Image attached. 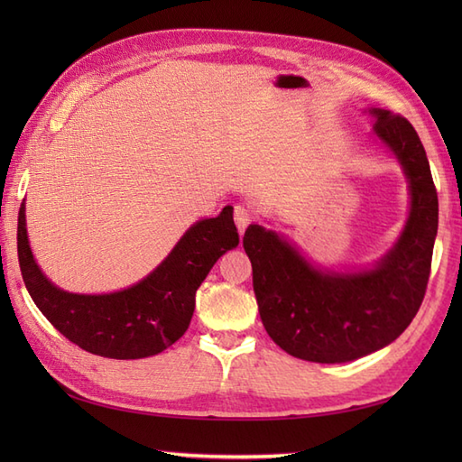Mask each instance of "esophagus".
<instances>
[{
	"label": "esophagus",
	"mask_w": 462,
	"mask_h": 462,
	"mask_svg": "<svg viewBox=\"0 0 462 462\" xmlns=\"http://www.w3.org/2000/svg\"><path fill=\"white\" fill-rule=\"evenodd\" d=\"M252 218H254V214H252L248 206H244V204L234 206V220H236L240 234L248 228V224L252 222Z\"/></svg>",
	"instance_id": "obj_1"
}]
</instances>
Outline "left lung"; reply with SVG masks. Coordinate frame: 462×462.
Wrapping results in <instances>:
<instances>
[{
	"label": "left lung",
	"mask_w": 462,
	"mask_h": 462,
	"mask_svg": "<svg viewBox=\"0 0 462 462\" xmlns=\"http://www.w3.org/2000/svg\"><path fill=\"white\" fill-rule=\"evenodd\" d=\"M375 133L409 179L411 214L397 246L375 268L329 273L311 268L276 232L252 224L244 250L263 328L293 357L346 363L389 346L423 303L439 226L427 152L405 116L373 109Z\"/></svg>",
	"instance_id": "left-lung-1"
}]
</instances>
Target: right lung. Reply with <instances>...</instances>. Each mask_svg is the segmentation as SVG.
<instances>
[{"instance_id": "1", "label": "right lung", "mask_w": 462, "mask_h": 462, "mask_svg": "<svg viewBox=\"0 0 462 462\" xmlns=\"http://www.w3.org/2000/svg\"><path fill=\"white\" fill-rule=\"evenodd\" d=\"M232 206L196 222L151 276L136 286L79 296L55 288L37 268L25 230V206L17 218V258L25 288L51 326L93 356L141 359L171 347L189 329L196 290L222 254L238 246Z\"/></svg>"}]
</instances>
